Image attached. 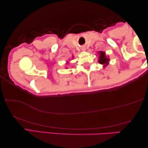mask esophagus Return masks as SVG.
<instances>
[{
    "mask_svg": "<svg viewBox=\"0 0 148 148\" xmlns=\"http://www.w3.org/2000/svg\"><path fill=\"white\" fill-rule=\"evenodd\" d=\"M85 50V49H84H84H83V50Z\"/></svg>",
    "mask_w": 148,
    "mask_h": 148,
    "instance_id": "obj_1",
    "label": "esophagus"
}]
</instances>
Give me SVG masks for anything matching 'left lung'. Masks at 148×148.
Instances as JSON below:
<instances>
[{"label": "left lung", "mask_w": 148, "mask_h": 148, "mask_svg": "<svg viewBox=\"0 0 148 148\" xmlns=\"http://www.w3.org/2000/svg\"><path fill=\"white\" fill-rule=\"evenodd\" d=\"M100 57H99V60L98 62L100 64H104V65H108V62H109V58H106V55H105V52H100Z\"/></svg>", "instance_id": "1"}]
</instances>
